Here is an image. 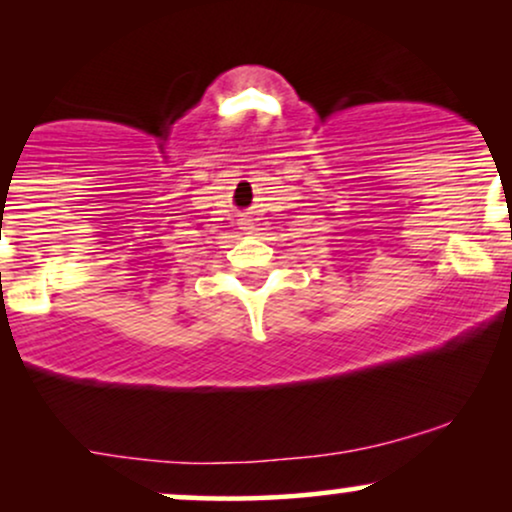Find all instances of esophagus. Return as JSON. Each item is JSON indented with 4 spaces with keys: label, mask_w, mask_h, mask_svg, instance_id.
Wrapping results in <instances>:
<instances>
[{
    "label": "esophagus",
    "mask_w": 512,
    "mask_h": 512,
    "mask_svg": "<svg viewBox=\"0 0 512 512\" xmlns=\"http://www.w3.org/2000/svg\"><path fill=\"white\" fill-rule=\"evenodd\" d=\"M240 228H243L245 233H250V231H255V223H252V219H243L240 221Z\"/></svg>",
    "instance_id": "esophagus-1"
}]
</instances>
